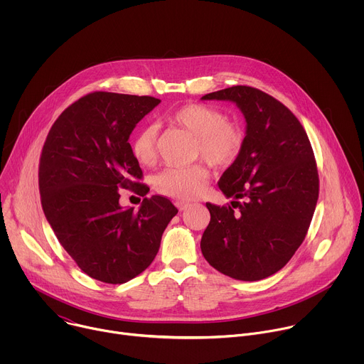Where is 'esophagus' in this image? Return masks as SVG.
Returning a JSON list of instances; mask_svg holds the SVG:
<instances>
[{"instance_id": "1", "label": "esophagus", "mask_w": 364, "mask_h": 364, "mask_svg": "<svg viewBox=\"0 0 364 364\" xmlns=\"http://www.w3.org/2000/svg\"><path fill=\"white\" fill-rule=\"evenodd\" d=\"M176 205H177L178 210H186V209H188V207H190V203L178 200V201H176Z\"/></svg>"}]
</instances>
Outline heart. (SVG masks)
I'll list each match as a JSON object with an SVG mask.
<instances>
[{
    "label": "heart",
    "mask_w": 364,
    "mask_h": 364,
    "mask_svg": "<svg viewBox=\"0 0 364 364\" xmlns=\"http://www.w3.org/2000/svg\"><path fill=\"white\" fill-rule=\"evenodd\" d=\"M166 122L194 138L193 152L196 159H203L215 168L230 167L245 146V129L236 121L228 119L226 114L205 103H188L166 115ZM134 159L141 166H151L157 157V129L144 127L135 132L131 141ZM209 180V173L201 164L188 167H168L154 178L159 193L193 198Z\"/></svg>",
    "instance_id": "obj_1"
}]
</instances>
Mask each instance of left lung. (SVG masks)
I'll list each match as a JSON object with an SVG mask.
<instances>
[{"mask_svg":"<svg viewBox=\"0 0 364 364\" xmlns=\"http://www.w3.org/2000/svg\"><path fill=\"white\" fill-rule=\"evenodd\" d=\"M201 99L232 100L246 119L243 151L219 181L233 201L205 203L203 256L230 278H268L289 262L313 219L320 190L313 146L284 103L256 87L232 86Z\"/></svg>","mask_w":364,"mask_h":364,"instance_id":"left-lung-1","label":"left lung"}]
</instances>
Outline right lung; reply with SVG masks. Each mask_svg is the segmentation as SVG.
Here are the masks:
<instances>
[{"mask_svg": "<svg viewBox=\"0 0 364 364\" xmlns=\"http://www.w3.org/2000/svg\"><path fill=\"white\" fill-rule=\"evenodd\" d=\"M160 99L92 92L51 125L38 164L47 222L76 265L90 278L124 284L157 256L161 236L177 215L163 196L145 197L138 210L122 209L119 190L145 196L129 135Z\"/></svg>", "mask_w": 364, "mask_h": 364, "instance_id": "add662e5", "label": "right lung"}]
</instances>
